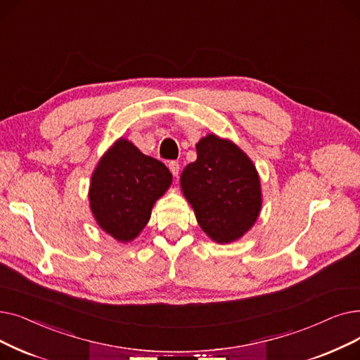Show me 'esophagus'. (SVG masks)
<instances>
[{
    "mask_svg": "<svg viewBox=\"0 0 360 360\" xmlns=\"http://www.w3.org/2000/svg\"><path fill=\"white\" fill-rule=\"evenodd\" d=\"M169 169H170V172H172V175H174L175 178L179 175V169H181V166H179V163L178 162H169Z\"/></svg>",
    "mask_w": 360,
    "mask_h": 360,
    "instance_id": "34e87169",
    "label": "esophagus"
}]
</instances>
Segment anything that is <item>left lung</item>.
I'll list each match as a JSON object with an SVG mask.
<instances>
[{"instance_id": "8db88e82", "label": "left lung", "mask_w": 360, "mask_h": 360, "mask_svg": "<svg viewBox=\"0 0 360 360\" xmlns=\"http://www.w3.org/2000/svg\"><path fill=\"white\" fill-rule=\"evenodd\" d=\"M195 148L197 160L181 175L182 193L207 237L219 244L236 241L260 213L256 166L240 147L214 134L201 138Z\"/></svg>"}]
</instances>
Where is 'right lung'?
Returning a JSON list of instances; mask_svg holds the SVG:
<instances>
[{
  "label": "right lung",
  "instance_id": "add662e5",
  "mask_svg": "<svg viewBox=\"0 0 360 360\" xmlns=\"http://www.w3.org/2000/svg\"><path fill=\"white\" fill-rule=\"evenodd\" d=\"M172 184L169 169L119 138L91 176L89 207L98 226L120 243L135 240Z\"/></svg>",
  "mask_w": 360,
  "mask_h": 360
}]
</instances>
